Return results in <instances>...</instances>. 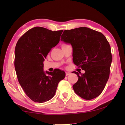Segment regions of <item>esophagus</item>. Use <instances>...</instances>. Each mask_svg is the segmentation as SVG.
<instances>
[{
	"mask_svg": "<svg viewBox=\"0 0 125 125\" xmlns=\"http://www.w3.org/2000/svg\"><path fill=\"white\" fill-rule=\"evenodd\" d=\"M70 74H71V73L69 72H65V75L66 76H68Z\"/></svg>",
	"mask_w": 125,
	"mask_h": 125,
	"instance_id": "obj_1",
	"label": "esophagus"
}]
</instances>
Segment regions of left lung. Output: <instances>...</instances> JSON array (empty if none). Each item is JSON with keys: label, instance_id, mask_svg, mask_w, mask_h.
Wrapping results in <instances>:
<instances>
[{"label": "left lung", "instance_id": "left-lung-1", "mask_svg": "<svg viewBox=\"0 0 125 125\" xmlns=\"http://www.w3.org/2000/svg\"><path fill=\"white\" fill-rule=\"evenodd\" d=\"M61 39L71 44L74 63L85 71L80 74L73 72L78 77L74 91L85 100L96 98L109 78L113 58L109 42L102 33L85 27L64 30Z\"/></svg>", "mask_w": 125, "mask_h": 125}]
</instances>
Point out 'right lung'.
Segmentation results:
<instances>
[{
	"label": "right lung",
	"mask_w": 125,
	"mask_h": 125,
	"mask_svg": "<svg viewBox=\"0 0 125 125\" xmlns=\"http://www.w3.org/2000/svg\"><path fill=\"white\" fill-rule=\"evenodd\" d=\"M62 32L35 27L17 42L14 60L17 77L25 94L34 102L42 103L51 99L58 83L65 77V72L60 69L45 72L43 68L45 58L60 42Z\"/></svg>",
	"instance_id": "obj_1"
}]
</instances>
